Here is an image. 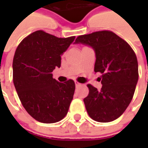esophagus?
<instances>
[{
  "instance_id": "obj_1",
  "label": "esophagus",
  "mask_w": 148,
  "mask_h": 148,
  "mask_svg": "<svg viewBox=\"0 0 148 148\" xmlns=\"http://www.w3.org/2000/svg\"><path fill=\"white\" fill-rule=\"evenodd\" d=\"M75 85H76V87H78V86H82L81 83L77 82H75Z\"/></svg>"
}]
</instances>
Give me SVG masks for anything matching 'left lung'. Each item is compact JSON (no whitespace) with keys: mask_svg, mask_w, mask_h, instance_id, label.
<instances>
[{"mask_svg":"<svg viewBox=\"0 0 148 148\" xmlns=\"http://www.w3.org/2000/svg\"><path fill=\"white\" fill-rule=\"evenodd\" d=\"M75 43L94 49L95 72L102 74L99 90L87 85L89 95L84 103L89 116L100 123L115 120L128 108L138 81L136 54L126 41L107 30L78 36Z\"/></svg>","mask_w":148,"mask_h":148,"instance_id":"left-lung-1","label":"left lung"}]
</instances>
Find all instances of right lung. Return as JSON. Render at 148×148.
Segmentation results:
<instances>
[{"label":"right lung","mask_w":148,"mask_h":148,"mask_svg":"<svg viewBox=\"0 0 148 148\" xmlns=\"http://www.w3.org/2000/svg\"><path fill=\"white\" fill-rule=\"evenodd\" d=\"M75 38H58L38 30L24 38L16 49L13 59L14 87L25 110L38 122H58L67 114L75 83L72 80L58 82L52 71L61 66V55Z\"/></svg>","instance_id":"1"}]
</instances>
